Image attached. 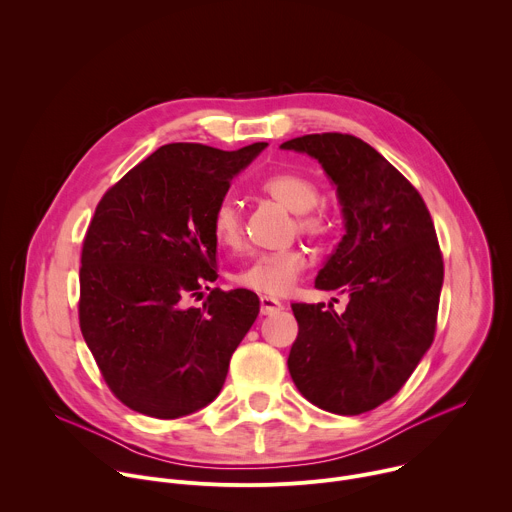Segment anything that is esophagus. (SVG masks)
Returning <instances> with one entry per match:
<instances>
[{
	"label": "esophagus",
	"mask_w": 512,
	"mask_h": 512,
	"mask_svg": "<svg viewBox=\"0 0 512 512\" xmlns=\"http://www.w3.org/2000/svg\"><path fill=\"white\" fill-rule=\"evenodd\" d=\"M259 308H261V314H263V316H271V314L279 312V310L283 308V304L277 302V300H273V298L261 296V298H259Z\"/></svg>",
	"instance_id": "esophagus-1"
}]
</instances>
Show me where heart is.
I'll use <instances>...</instances> for the list:
<instances>
[{"instance_id": "1", "label": "heart", "mask_w": 512, "mask_h": 512, "mask_svg": "<svg viewBox=\"0 0 512 512\" xmlns=\"http://www.w3.org/2000/svg\"><path fill=\"white\" fill-rule=\"evenodd\" d=\"M259 190L277 200L287 210L296 212V229L312 241H326L332 231L330 214L316 206L320 200L318 186L306 176L294 172H277L267 176ZM212 239L223 249H239L245 239V225L239 204L233 198H223L210 216ZM308 265V257L300 247H289L271 253H255L243 261L233 273L231 281L237 287L251 289L261 296H283L294 287Z\"/></svg>"}]
</instances>
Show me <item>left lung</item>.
<instances>
[{"instance_id": "8db88e82", "label": "left lung", "mask_w": 512, "mask_h": 512, "mask_svg": "<svg viewBox=\"0 0 512 512\" xmlns=\"http://www.w3.org/2000/svg\"><path fill=\"white\" fill-rule=\"evenodd\" d=\"M316 158L336 184L346 235L316 277L348 294L332 304H291L298 338L287 369L324 411L360 415L407 383L433 342L444 259L415 186L375 148L348 133H310L281 143Z\"/></svg>"}]
</instances>
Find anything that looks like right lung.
I'll use <instances>...</instances> for the list:
<instances>
[{"label":"right lung","mask_w":512,"mask_h":512,"mask_svg":"<svg viewBox=\"0 0 512 512\" xmlns=\"http://www.w3.org/2000/svg\"><path fill=\"white\" fill-rule=\"evenodd\" d=\"M168 143L113 184L81 253L79 324L111 393L129 409L178 419L221 393L229 362L259 314L249 289L212 287L214 206L265 150ZM202 299L200 307L189 302Z\"/></svg>","instance_id":"add662e5"}]
</instances>
